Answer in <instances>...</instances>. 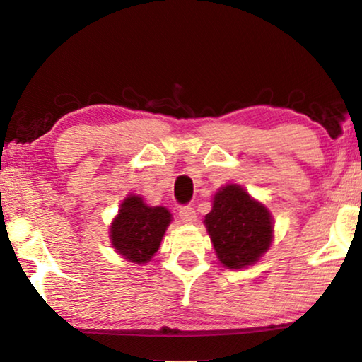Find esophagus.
<instances>
[{"label": "esophagus", "instance_id": "34e87169", "mask_svg": "<svg viewBox=\"0 0 362 362\" xmlns=\"http://www.w3.org/2000/svg\"><path fill=\"white\" fill-rule=\"evenodd\" d=\"M179 216L183 223H194L196 222V212L192 206H183L179 211Z\"/></svg>", "mask_w": 362, "mask_h": 362}]
</instances>
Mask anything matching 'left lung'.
<instances>
[{"mask_svg": "<svg viewBox=\"0 0 362 362\" xmlns=\"http://www.w3.org/2000/svg\"><path fill=\"white\" fill-rule=\"evenodd\" d=\"M204 225L218 262L231 269L259 262L274 236L272 212L238 183L217 189Z\"/></svg>", "mask_w": 362, "mask_h": 362, "instance_id": "1", "label": "left lung"}]
</instances>
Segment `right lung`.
<instances>
[{
	"label": "right lung",
	"mask_w": 362,
	"mask_h": 362,
	"mask_svg": "<svg viewBox=\"0 0 362 362\" xmlns=\"http://www.w3.org/2000/svg\"><path fill=\"white\" fill-rule=\"evenodd\" d=\"M173 214L163 206H148L140 194H127L110 225V241L122 259L148 263L161 246Z\"/></svg>",
	"instance_id": "add662e5"
}]
</instances>
